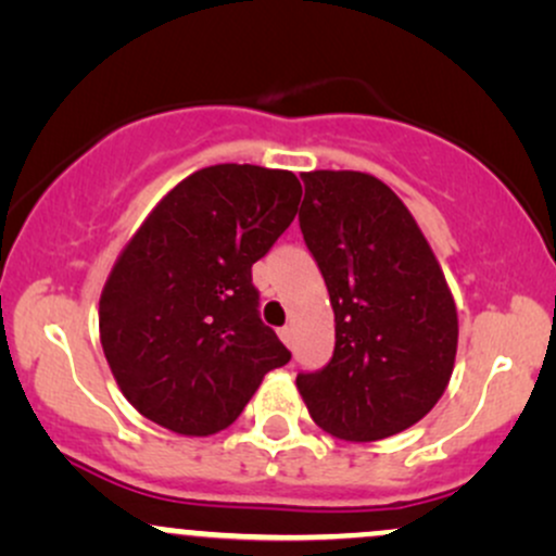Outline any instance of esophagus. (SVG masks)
Masks as SVG:
<instances>
[{"instance_id":"obj_1","label":"esophagus","mask_w":556,"mask_h":556,"mask_svg":"<svg viewBox=\"0 0 556 556\" xmlns=\"http://www.w3.org/2000/svg\"><path fill=\"white\" fill-rule=\"evenodd\" d=\"M279 337H282V342L287 344V348H292V344H295V329L292 327L279 329Z\"/></svg>"}]
</instances>
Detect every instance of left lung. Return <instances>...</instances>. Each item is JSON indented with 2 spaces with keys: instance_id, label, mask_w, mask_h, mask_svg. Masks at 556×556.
Instances as JSON below:
<instances>
[{
  "instance_id": "1",
  "label": "left lung",
  "mask_w": 556,
  "mask_h": 556,
  "mask_svg": "<svg viewBox=\"0 0 556 556\" xmlns=\"http://www.w3.org/2000/svg\"><path fill=\"white\" fill-rule=\"evenodd\" d=\"M300 232L334 308V355L298 374L316 426L344 442L410 429L450 384L457 308L429 240L366 172H303Z\"/></svg>"
}]
</instances>
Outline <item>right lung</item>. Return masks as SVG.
I'll use <instances>...</instances> for the list:
<instances>
[{"mask_svg":"<svg viewBox=\"0 0 556 556\" xmlns=\"http://www.w3.org/2000/svg\"><path fill=\"white\" fill-rule=\"evenodd\" d=\"M287 169L216 164L177 182L99 300V334L132 407L182 437L227 429L290 350L258 316L251 266L295 219Z\"/></svg>","mask_w":556,"mask_h":556,"instance_id":"right-lung-1","label":"right lung"}]
</instances>
